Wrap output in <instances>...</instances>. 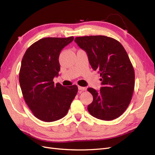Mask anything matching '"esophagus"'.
Listing matches in <instances>:
<instances>
[{
	"label": "esophagus",
	"instance_id": "esophagus-1",
	"mask_svg": "<svg viewBox=\"0 0 155 155\" xmlns=\"http://www.w3.org/2000/svg\"><path fill=\"white\" fill-rule=\"evenodd\" d=\"M78 89L79 91H85L87 90V88L86 87H81V86H78Z\"/></svg>",
	"mask_w": 155,
	"mask_h": 155
}]
</instances>
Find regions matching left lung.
Masks as SVG:
<instances>
[{
    "mask_svg": "<svg viewBox=\"0 0 155 155\" xmlns=\"http://www.w3.org/2000/svg\"><path fill=\"white\" fill-rule=\"evenodd\" d=\"M74 41L101 77L99 92L87 89L93 96L89 113L102 120L118 118L128 107L134 88V71L127 53L119 41L104 35L77 37Z\"/></svg>",
    "mask_w": 155,
    "mask_h": 155,
    "instance_id": "obj_1",
    "label": "left lung"
}]
</instances>
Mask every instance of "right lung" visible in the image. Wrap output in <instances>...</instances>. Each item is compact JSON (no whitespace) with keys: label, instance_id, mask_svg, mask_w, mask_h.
<instances>
[{"label":"right lung","instance_id":"obj_1","mask_svg":"<svg viewBox=\"0 0 155 155\" xmlns=\"http://www.w3.org/2000/svg\"><path fill=\"white\" fill-rule=\"evenodd\" d=\"M73 40V36L45 37L31 45L22 58L19 72L22 95L34 115L42 121L63 118L77 94L76 85L63 87L53 81L60 70L61 51Z\"/></svg>","mask_w":155,"mask_h":155}]
</instances>
